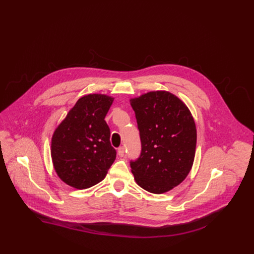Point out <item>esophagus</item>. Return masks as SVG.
Segmentation results:
<instances>
[{
    "label": "esophagus",
    "mask_w": 254,
    "mask_h": 254,
    "mask_svg": "<svg viewBox=\"0 0 254 254\" xmlns=\"http://www.w3.org/2000/svg\"><path fill=\"white\" fill-rule=\"evenodd\" d=\"M118 155H119L120 157H123V156L125 155V149H124V147H120V148L118 149Z\"/></svg>",
    "instance_id": "1"
}]
</instances>
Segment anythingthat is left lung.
<instances>
[{
	"label": "left lung",
	"instance_id": "1",
	"mask_svg": "<svg viewBox=\"0 0 254 254\" xmlns=\"http://www.w3.org/2000/svg\"><path fill=\"white\" fill-rule=\"evenodd\" d=\"M135 113L141 153L130 161L135 182L151 193L172 190L186 179L194 161L196 127L186 104L166 91L130 99Z\"/></svg>",
	"mask_w": 254,
	"mask_h": 254
}]
</instances>
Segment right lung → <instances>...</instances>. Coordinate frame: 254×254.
<instances>
[{
	"mask_svg": "<svg viewBox=\"0 0 254 254\" xmlns=\"http://www.w3.org/2000/svg\"><path fill=\"white\" fill-rule=\"evenodd\" d=\"M114 98L103 94L77 100L52 137V159L59 178L76 189L90 188L105 178L117 152L105 116Z\"/></svg>",
	"mask_w": 254,
	"mask_h": 254,
	"instance_id": "add662e5",
	"label": "right lung"
}]
</instances>
